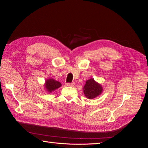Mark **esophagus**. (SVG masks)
<instances>
[{"instance_id":"1","label":"esophagus","mask_w":148,"mask_h":148,"mask_svg":"<svg viewBox=\"0 0 148 148\" xmlns=\"http://www.w3.org/2000/svg\"><path fill=\"white\" fill-rule=\"evenodd\" d=\"M66 85L68 86H71V87H73V86H75V83H66Z\"/></svg>"}]
</instances>
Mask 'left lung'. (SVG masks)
<instances>
[{"instance_id": "left-lung-1", "label": "left lung", "mask_w": 148, "mask_h": 148, "mask_svg": "<svg viewBox=\"0 0 148 148\" xmlns=\"http://www.w3.org/2000/svg\"><path fill=\"white\" fill-rule=\"evenodd\" d=\"M84 96L89 99H92L100 96L103 92L101 84L96 82L93 78L86 80L83 88Z\"/></svg>"}]
</instances>
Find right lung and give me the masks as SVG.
<instances>
[{"label":"right lung","instance_id":"obj_1","mask_svg":"<svg viewBox=\"0 0 148 148\" xmlns=\"http://www.w3.org/2000/svg\"><path fill=\"white\" fill-rule=\"evenodd\" d=\"M62 86V84L53 78H47L44 84V88L45 91L48 93H51L56 90L57 89Z\"/></svg>","mask_w":148,"mask_h":148}]
</instances>
